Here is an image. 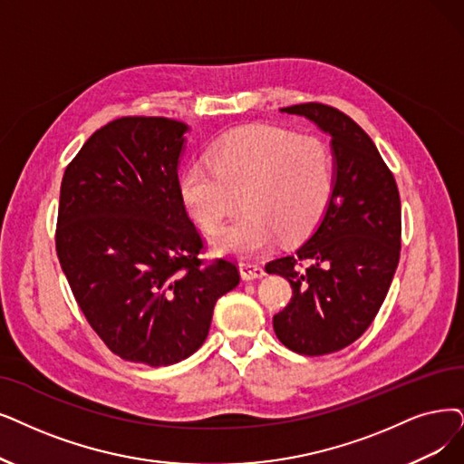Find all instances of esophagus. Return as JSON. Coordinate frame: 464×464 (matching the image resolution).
<instances>
[{
    "label": "esophagus",
    "instance_id": "obj_1",
    "mask_svg": "<svg viewBox=\"0 0 464 464\" xmlns=\"http://www.w3.org/2000/svg\"><path fill=\"white\" fill-rule=\"evenodd\" d=\"M239 274H242L244 280H256V277L265 276V268L256 263H242L239 265Z\"/></svg>",
    "mask_w": 464,
    "mask_h": 464
}]
</instances>
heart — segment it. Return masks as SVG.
I'll return each instance as SVG.
<instances>
[{"label":"heart","instance_id":"1","mask_svg":"<svg viewBox=\"0 0 464 464\" xmlns=\"http://www.w3.org/2000/svg\"><path fill=\"white\" fill-rule=\"evenodd\" d=\"M211 168L192 163L179 177L184 209L199 228L215 232L242 196L244 215L213 237L218 253L251 256L276 237L301 239L322 220L335 187L325 142L285 129H237L209 154Z\"/></svg>","mask_w":464,"mask_h":464}]
</instances>
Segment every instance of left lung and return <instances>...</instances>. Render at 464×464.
<instances>
[{
	"instance_id": "left-lung-1",
	"label": "left lung",
	"mask_w": 464,
	"mask_h": 464,
	"mask_svg": "<svg viewBox=\"0 0 464 464\" xmlns=\"http://www.w3.org/2000/svg\"><path fill=\"white\" fill-rule=\"evenodd\" d=\"M280 112L331 137L335 187L322 220L293 255L266 265L293 287L274 316L277 339L296 354L322 356L360 339L377 316L400 261V194L373 140L337 108L306 102Z\"/></svg>"
}]
</instances>
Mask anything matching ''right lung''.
<instances>
[{
	"mask_svg": "<svg viewBox=\"0 0 464 464\" xmlns=\"http://www.w3.org/2000/svg\"><path fill=\"white\" fill-rule=\"evenodd\" d=\"M188 125L120 118L66 168L57 255L91 327L121 360H187L208 339L218 296L239 284L234 263L203 265V242L179 196Z\"/></svg>",
	"mask_w": 464,
	"mask_h": 464,
	"instance_id": "add662e5",
	"label": "right lung"
}]
</instances>
